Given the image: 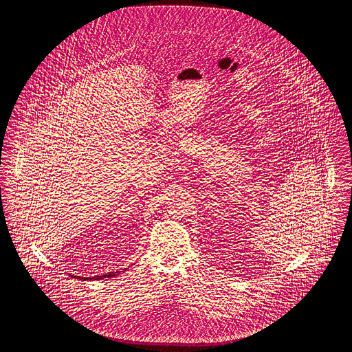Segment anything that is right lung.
<instances>
[{"mask_svg": "<svg viewBox=\"0 0 352 352\" xmlns=\"http://www.w3.org/2000/svg\"><path fill=\"white\" fill-rule=\"evenodd\" d=\"M125 269H124V270H125ZM118 273H120V272H109V273H107V274L95 276V277H82V278H84V280H102V278H111V277H115V276H118ZM71 277H78V276H71ZM79 278H80V277H79Z\"/></svg>", "mask_w": 352, "mask_h": 352, "instance_id": "obj_1", "label": "right lung"}]
</instances>
